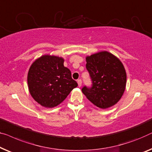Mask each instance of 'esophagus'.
Here are the masks:
<instances>
[{"label": "esophagus", "mask_w": 152, "mask_h": 152, "mask_svg": "<svg viewBox=\"0 0 152 152\" xmlns=\"http://www.w3.org/2000/svg\"><path fill=\"white\" fill-rule=\"evenodd\" d=\"M77 83H78V86L81 87V83H82V81H81V80H77Z\"/></svg>", "instance_id": "1"}]
</instances>
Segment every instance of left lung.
I'll return each mask as SVG.
<instances>
[{"label": "left lung", "instance_id": "obj_1", "mask_svg": "<svg viewBox=\"0 0 152 152\" xmlns=\"http://www.w3.org/2000/svg\"><path fill=\"white\" fill-rule=\"evenodd\" d=\"M86 60L92 86H83L82 92L100 108L113 106L121 99L126 86V72L122 62L107 51L87 56Z\"/></svg>", "mask_w": 152, "mask_h": 152}]
</instances>
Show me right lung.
Masks as SVG:
<instances>
[{"label": "right lung", "instance_id": "obj_1", "mask_svg": "<svg viewBox=\"0 0 152 152\" xmlns=\"http://www.w3.org/2000/svg\"><path fill=\"white\" fill-rule=\"evenodd\" d=\"M64 59L45 55L34 61L27 75L28 91L36 102L45 107H53L77 86L71 72L64 66Z\"/></svg>", "mask_w": 152, "mask_h": 152}]
</instances>
